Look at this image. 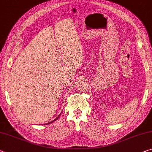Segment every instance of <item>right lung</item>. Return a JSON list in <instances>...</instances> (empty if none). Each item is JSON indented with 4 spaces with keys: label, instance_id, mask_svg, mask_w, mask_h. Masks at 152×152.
<instances>
[{
    "label": "right lung",
    "instance_id": "add662e5",
    "mask_svg": "<svg viewBox=\"0 0 152 152\" xmlns=\"http://www.w3.org/2000/svg\"><path fill=\"white\" fill-rule=\"evenodd\" d=\"M59 116H58V117H59ZM58 117H57V118H55V119L54 120H53V121H52V122H49V123H47V124H50V123H51V122H53V121H55V120H57V118H58Z\"/></svg>",
    "mask_w": 152,
    "mask_h": 152
}]
</instances>
